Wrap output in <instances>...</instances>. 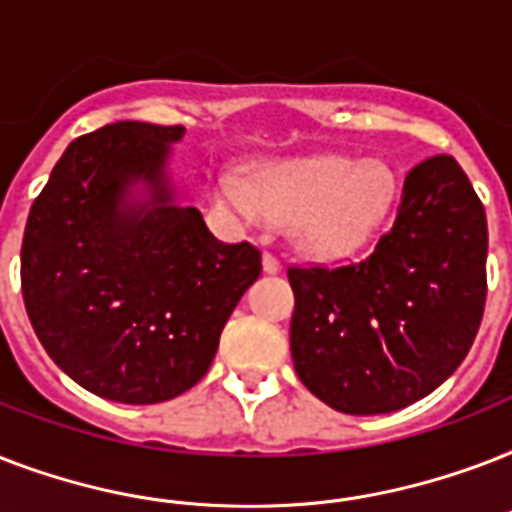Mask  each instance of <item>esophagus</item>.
I'll return each mask as SVG.
<instances>
[{"mask_svg":"<svg viewBox=\"0 0 512 512\" xmlns=\"http://www.w3.org/2000/svg\"><path fill=\"white\" fill-rule=\"evenodd\" d=\"M263 268H265V273H279L281 271L279 257L273 255V252H265V255H263Z\"/></svg>","mask_w":512,"mask_h":512,"instance_id":"esophagus-1","label":"esophagus"}]
</instances>
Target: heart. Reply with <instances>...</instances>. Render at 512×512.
I'll list each match as a JSON object with an SVG mask.
<instances>
[{"label":"heart","instance_id":"heart-1","mask_svg":"<svg viewBox=\"0 0 512 512\" xmlns=\"http://www.w3.org/2000/svg\"><path fill=\"white\" fill-rule=\"evenodd\" d=\"M212 193L244 223H260L268 212L292 223V239L303 252L335 257L358 247L382 223L396 177L377 159L327 154L260 164L252 183L239 172L217 170Z\"/></svg>","mask_w":512,"mask_h":512}]
</instances>
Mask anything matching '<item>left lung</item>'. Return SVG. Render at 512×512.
<instances>
[{"mask_svg":"<svg viewBox=\"0 0 512 512\" xmlns=\"http://www.w3.org/2000/svg\"><path fill=\"white\" fill-rule=\"evenodd\" d=\"M486 249L484 204L460 164L438 154L412 167L364 260L289 265L300 382L342 414H388L433 393L484 319Z\"/></svg>","mask_w":512,"mask_h":512,"instance_id":"8db88e82","label":"left lung"}]
</instances>
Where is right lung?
<instances>
[{"mask_svg": "<svg viewBox=\"0 0 512 512\" xmlns=\"http://www.w3.org/2000/svg\"><path fill=\"white\" fill-rule=\"evenodd\" d=\"M183 127L116 122L76 138L28 212L20 289L36 337L82 388L162 404L207 374L225 321L263 271L175 207L164 164ZM135 179L152 207L126 204Z\"/></svg>", "mask_w": 512, "mask_h": 512, "instance_id": "1", "label": "right lung"}]
</instances>
